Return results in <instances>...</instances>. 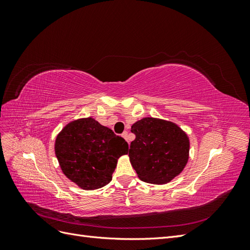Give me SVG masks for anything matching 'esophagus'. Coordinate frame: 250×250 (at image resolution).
<instances>
[{
  "label": "esophagus",
  "mask_w": 250,
  "mask_h": 250,
  "mask_svg": "<svg viewBox=\"0 0 250 250\" xmlns=\"http://www.w3.org/2000/svg\"><path fill=\"white\" fill-rule=\"evenodd\" d=\"M122 137L127 141V138H128V132H127V131H124V132L122 133Z\"/></svg>",
  "instance_id": "obj_1"
}]
</instances>
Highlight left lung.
Masks as SVG:
<instances>
[{"label":"left lung","instance_id":"left-lung-1","mask_svg":"<svg viewBox=\"0 0 250 250\" xmlns=\"http://www.w3.org/2000/svg\"><path fill=\"white\" fill-rule=\"evenodd\" d=\"M129 160L141 180L168 184L183 172L188 161L190 140L175 123L157 118H143L131 126Z\"/></svg>","mask_w":250,"mask_h":250}]
</instances>
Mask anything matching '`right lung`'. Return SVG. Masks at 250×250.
<instances>
[{"label": "right lung", "mask_w": 250, "mask_h": 250, "mask_svg": "<svg viewBox=\"0 0 250 250\" xmlns=\"http://www.w3.org/2000/svg\"><path fill=\"white\" fill-rule=\"evenodd\" d=\"M54 148L60 169L83 190L109 184L120 156L128 153L127 142L92 117L66 124Z\"/></svg>", "instance_id": "obj_1"}]
</instances>
